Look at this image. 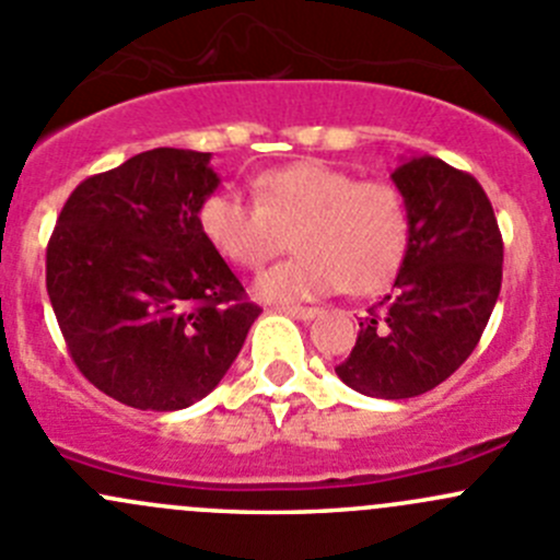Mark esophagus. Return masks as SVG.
I'll return each instance as SVG.
<instances>
[{
	"label": "esophagus",
	"mask_w": 560,
	"mask_h": 560,
	"mask_svg": "<svg viewBox=\"0 0 560 560\" xmlns=\"http://www.w3.org/2000/svg\"><path fill=\"white\" fill-rule=\"evenodd\" d=\"M281 312L295 316V319L301 322H312L316 314H319V308H312V306H281Z\"/></svg>",
	"instance_id": "esophagus-1"
}]
</instances>
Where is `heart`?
Returning a JSON list of instances; mask_svg holds the SVG:
<instances>
[{
    "instance_id": "heart-1",
    "label": "heart",
    "mask_w": 560,
    "mask_h": 560,
    "mask_svg": "<svg viewBox=\"0 0 560 560\" xmlns=\"http://www.w3.org/2000/svg\"><path fill=\"white\" fill-rule=\"evenodd\" d=\"M254 200L217 189L197 208L202 238L228 262L259 270L295 244L298 254L257 279L273 303L347 290L371 295L389 284L409 248L411 213L389 180H358L343 167L301 160L252 180Z\"/></svg>"
}]
</instances>
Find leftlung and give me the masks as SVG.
Wrapping results in <instances>:
<instances>
[{
	"label": "left lung",
	"instance_id": "obj_1",
	"mask_svg": "<svg viewBox=\"0 0 560 560\" xmlns=\"http://www.w3.org/2000/svg\"><path fill=\"white\" fill-rule=\"evenodd\" d=\"M393 180L409 202V248L336 374L371 398L400 400L442 385L474 352L499 301L504 241L471 173L411 156Z\"/></svg>",
	"mask_w": 560,
	"mask_h": 560
}]
</instances>
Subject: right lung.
<instances>
[{
	"mask_svg": "<svg viewBox=\"0 0 560 560\" xmlns=\"http://www.w3.org/2000/svg\"><path fill=\"white\" fill-rule=\"evenodd\" d=\"M211 154L151 149L72 189L45 287L83 376L135 409L175 411L222 382L262 308L202 238Z\"/></svg>",
	"mask_w": 560,
	"mask_h": 560,
	"instance_id": "right-lung-1",
	"label": "right lung"
}]
</instances>
